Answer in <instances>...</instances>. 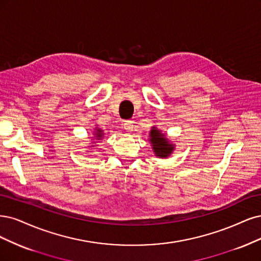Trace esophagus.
<instances>
[{"label": "esophagus", "mask_w": 261, "mask_h": 261, "mask_svg": "<svg viewBox=\"0 0 261 261\" xmlns=\"http://www.w3.org/2000/svg\"><path fill=\"white\" fill-rule=\"evenodd\" d=\"M134 122L132 121V120H125L124 122H123V128H124V130H127V131H129V132H131V131H133V129H134V124H133Z\"/></svg>", "instance_id": "esophagus-1"}]
</instances>
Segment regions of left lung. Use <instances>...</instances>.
<instances>
[{"instance_id": "left-lung-1", "label": "left lung", "mask_w": 261, "mask_h": 261, "mask_svg": "<svg viewBox=\"0 0 261 261\" xmlns=\"http://www.w3.org/2000/svg\"><path fill=\"white\" fill-rule=\"evenodd\" d=\"M150 143L153 144L154 152L158 157L169 156L173 149V146L169 144L166 138H164V134L155 130V127L150 131Z\"/></svg>"}]
</instances>
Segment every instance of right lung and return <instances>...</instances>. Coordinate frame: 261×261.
<instances>
[{"instance_id": "add662e5", "label": "right lung", "mask_w": 261, "mask_h": 261, "mask_svg": "<svg viewBox=\"0 0 261 261\" xmlns=\"http://www.w3.org/2000/svg\"><path fill=\"white\" fill-rule=\"evenodd\" d=\"M102 136H103V131H102V130H97L96 138H98V140H100V138H102Z\"/></svg>"}]
</instances>
